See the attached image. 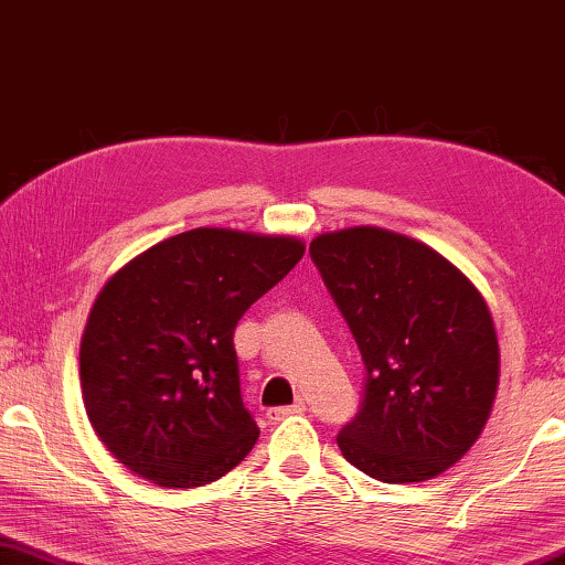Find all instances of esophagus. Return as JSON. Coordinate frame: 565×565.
Segmentation results:
<instances>
[{"instance_id":"obj_1","label":"esophagus","mask_w":565,"mask_h":565,"mask_svg":"<svg viewBox=\"0 0 565 565\" xmlns=\"http://www.w3.org/2000/svg\"><path fill=\"white\" fill-rule=\"evenodd\" d=\"M301 411H305V403L297 401V403H294V406L268 408V411H266V418H268V420H281V418H286V416H297V414H301Z\"/></svg>"}]
</instances>
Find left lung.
Returning <instances> with one entry per match:
<instances>
[{"mask_svg": "<svg viewBox=\"0 0 565 565\" xmlns=\"http://www.w3.org/2000/svg\"><path fill=\"white\" fill-rule=\"evenodd\" d=\"M309 254L363 352L360 414L342 457L388 484L457 465L492 414L500 344L482 291L408 235L355 225L319 233Z\"/></svg>", "mask_w": 565, "mask_h": 565, "instance_id": "left-lung-1", "label": "left lung"}]
</instances>
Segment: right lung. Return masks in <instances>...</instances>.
<instances>
[{"label": "right lung", "mask_w": 565, "mask_h": 565, "mask_svg": "<svg viewBox=\"0 0 565 565\" xmlns=\"http://www.w3.org/2000/svg\"><path fill=\"white\" fill-rule=\"evenodd\" d=\"M301 256L294 235L195 228L108 276L81 337V391L119 465L170 490L241 465L258 426L241 401L233 330Z\"/></svg>", "instance_id": "1"}]
</instances>
